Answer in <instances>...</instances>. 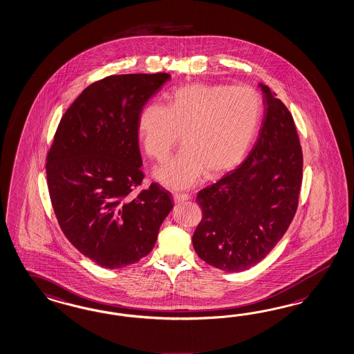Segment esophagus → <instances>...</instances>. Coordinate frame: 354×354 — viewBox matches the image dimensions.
Instances as JSON below:
<instances>
[{
    "label": "esophagus",
    "instance_id": "esophagus-1",
    "mask_svg": "<svg viewBox=\"0 0 354 354\" xmlns=\"http://www.w3.org/2000/svg\"><path fill=\"white\" fill-rule=\"evenodd\" d=\"M173 199L176 203L186 202L190 199V195L189 194H178V192H174L173 194Z\"/></svg>",
    "mask_w": 354,
    "mask_h": 354
}]
</instances>
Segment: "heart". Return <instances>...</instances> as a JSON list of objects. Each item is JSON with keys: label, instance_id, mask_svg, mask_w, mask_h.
Here are the masks:
<instances>
[{"label": "heart", "instance_id": "1", "mask_svg": "<svg viewBox=\"0 0 354 354\" xmlns=\"http://www.w3.org/2000/svg\"><path fill=\"white\" fill-rule=\"evenodd\" d=\"M261 115V97L250 86L195 82L174 89L167 107L146 104L137 131L145 151L156 162L168 158L181 134L183 149L153 174L171 189H186L203 173L213 180L239 165Z\"/></svg>", "mask_w": 354, "mask_h": 354}]
</instances>
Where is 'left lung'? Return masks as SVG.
I'll use <instances>...</instances> for the list:
<instances>
[{"label": "left lung", "mask_w": 354, "mask_h": 354, "mask_svg": "<svg viewBox=\"0 0 354 354\" xmlns=\"http://www.w3.org/2000/svg\"><path fill=\"white\" fill-rule=\"evenodd\" d=\"M263 120L247 159L198 192L202 221L192 245L205 263L243 272L260 263L282 239L299 204L303 151L292 115L269 86Z\"/></svg>", "instance_id": "8db88e82"}]
</instances>
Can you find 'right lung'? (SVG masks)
I'll use <instances>...</instances> for the list:
<instances>
[{"label":"right lung","mask_w":354,"mask_h":354,"mask_svg":"<svg viewBox=\"0 0 354 354\" xmlns=\"http://www.w3.org/2000/svg\"><path fill=\"white\" fill-rule=\"evenodd\" d=\"M169 73L112 75L91 84L62 116L46 156L51 205L66 238L104 269L151 252L172 211L171 192L142 185L137 122Z\"/></svg>","instance_id":"obj_1"}]
</instances>
